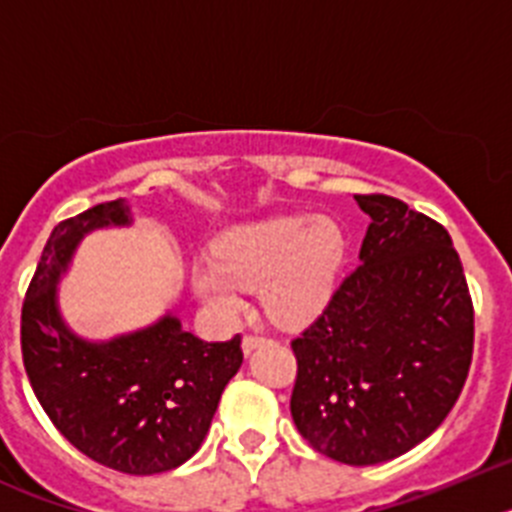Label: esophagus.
Listing matches in <instances>:
<instances>
[{
  "mask_svg": "<svg viewBox=\"0 0 512 512\" xmlns=\"http://www.w3.org/2000/svg\"><path fill=\"white\" fill-rule=\"evenodd\" d=\"M264 341H266L264 336H256V333H246V336H243V351H246V354H251L253 348L261 346Z\"/></svg>",
  "mask_w": 512,
  "mask_h": 512,
  "instance_id": "obj_1",
  "label": "esophagus"
}]
</instances>
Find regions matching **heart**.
I'll list each match as a JSON object with an SVG mask.
<instances>
[{"instance_id":"b5f03b06","label":"heart","mask_w":512,"mask_h":512,"mask_svg":"<svg viewBox=\"0 0 512 512\" xmlns=\"http://www.w3.org/2000/svg\"><path fill=\"white\" fill-rule=\"evenodd\" d=\"M346 259V235L328 217H274L243 225L215 243L212 259L194 266L197 295L223 318L246 307V289L264 287L274 318L305 323L328 305Z\"/></svg>"}]
</instances>
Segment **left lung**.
Wrapping results in <instances>:
<instances>
[{
	"label": "left lung",
	"mask_w": 512,
	"mask_h": 512,
	"mask_svg": "<svg viewBox=\"0 0 512 512\" xmlns=\"http://www.w3.org/2000/svg\"><path fill=\"white\" fill-rule=\"evenodd\" d=\"M372 217L356 266L292 338L289 410L312 449L369 467L431 436L459 400L474 305L451 235L390 194H354Z\"/></svg>",
	"instance_id": "left-lung-1"
}]
</instances>
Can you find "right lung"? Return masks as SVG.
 Here are the masks:
<instances>
[{
  "label": "right lung",
  "instance_id": "add662e5",
  "mask_svg": "<svg viewBox=\"0 0 512 512\" xmlns=\"http://www.w3.org/2000/svg\"><path fill=\"white\" fill-rule=\"evenodd\" d=\"M128 212L125 200L102 202L53 228L22 302L20 346L30 387L61 436L102 467L148 477L200 449L243 351L241 333L205 343L171 315L110 343H87L63 328L58 274L81 235L125 225Z\"/></svg>",
  "mask_w": 512,
  "mask_h": 512
}]
</instances>
